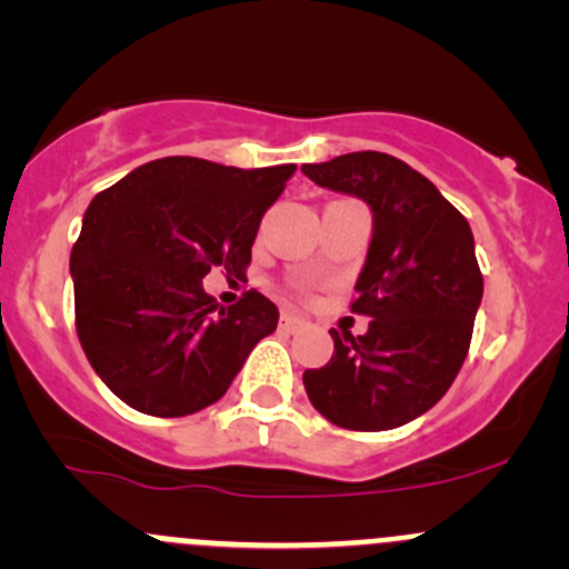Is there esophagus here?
<instances>
[{"label":"esophagus","instance_id":"1","mask_svg":"<svg viewBox=\"0 0 569 569\" xmlns=\"http://www.w3.org/2000/svg\"><path fill=\"white\" fill-rule=\"evenodd\" d=\"M302 325H306V319L297 317V313H283V317H280V330L295 332V330H300Z\"/></svg>","mask_w":569,"mask_h":569}]
</instances>
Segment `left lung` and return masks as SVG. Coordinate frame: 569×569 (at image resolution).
I'll return each instance as SVG.
<instances>
[{
	"instance_id": "1",
	"label": "left lung",
	"mask_w": 569,
	"mask_h": 569,
	"mask_svg": "<svg viewBox=\"0 0 569 569\" xmlns=\"http://www.w3.org/2000/svg\"><path fill=\"white\" fill-rule=\"evenodd\" d=\"M302 173L371 209L352 302L369 330H330L336 352L302 375L306 393L336 427L396 429L432 410L462 369L485 291L473 233L429 178L388 153H343Z\"/></svg>"
}]
</instances>
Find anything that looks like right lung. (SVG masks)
Returning a JSON list of instances; mask_svg holds the SVG:
<instances>
[{
  "instance_id": "1",
  "label": "right lung",
  "mask_w": 569,
  "mask_h": 569,
  "mask_svg": "<svg viewBox=\"0 0 569 569\" xmlns=\"http://www.w3.org/2000/svg\"><path fill=\"white\" fill-rule=\"evenodd\" d=\"M295 170L164 157L90 200L71 250L77 332L118 399L159 418L203 410L274 332V302L248 291L226 311L203 278L244 272L263 211Z\"/></svg>"
}]
</instances>
